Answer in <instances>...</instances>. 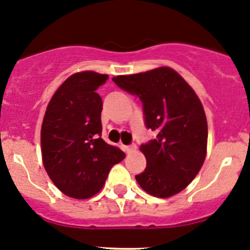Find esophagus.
<instances>
[{"label": "esophagus", "mask_w": 250, "mask_h": 250, "mask_svg": "<svg viewBox=\"0 0 250 250\" xmlns=\"http://www.w3.org/2000/svg\"><path fill=\"white\" fill-rule=\"evenodd\" d=\"M122 148L125 152L129 153V152H132L133 150H135V148H137V146L135 145H122Z\"/></svg>", "instance_id": "1"}]
</instances>
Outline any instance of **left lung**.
Segmentation results:
<instances>
[{
  "mask_svg": "<svg viewBox=\"0 0 250 250\" xmlns=\"http://www.w3.org/2000/svg\"><path fill=\"white\" fill-rule=\"evenodd\" d=\"M112 81L139 98L146 128L157 133L156 139L140 146L146 168L135 175L138 184L155 197L176 195L195 179L206 158L208 125L202 103L170 67Z\"/></svg>",
  "mask_w": 250,
  "mask_h": 250,
  "instance_id": "1",
  "label": "left lung"
}]
</instances>
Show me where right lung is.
Instances as JSON below:
<instances>
[{"label": "right lung", "mask_w": 250, "mask_h": 250, "mask_svg": "<svg viewBox=\"0 0 250 250\" xmlns=\"http://www.w3.org/2000/svg\"><path fill=\"white\" fill-rule=\"evenodd\" d=\"M109 78L93 71L74 74L48 104L41 129L42 160L54 185L78 200L102 190L125 152L102 139L103 100L97 93Z\"/></svg>", "instance_id": "obj_1"}]
</instances>
